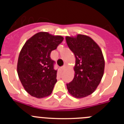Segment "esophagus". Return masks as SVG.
Masks as SVG:
<instances>
[{
    "label": "esophagus",
    "instance_id": "34e87169",
    "mask_svg": "<svg viewBox=\"0 0 124 124\" xmlns=\"http://www.w3.org/2000/svg\"><path fill=\"white\" fill-rule=\"evenodd\" d=\"M65 68H66V65H64L62 66V67H61V69H62V70H64L65 69Z\"/></svg>",
    "mask_w": 124,
    "mask_h": 124
}]
</instances>
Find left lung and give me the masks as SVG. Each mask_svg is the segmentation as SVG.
<instances>
[{"instance_id":"1","label":"left lung","mask_w":124,"mask_h":124,"mask_svg":"<svg viewBox=\"0 0 124 124\" xmlns=\"http://www.w3.org/2000/svg\"><path fill=\"white\" fill-rule=\"evenodd\" d=\"M66 41L76 57L75 76L67 84V89L76 98L86 97L94 92L103 76L105 63L102 53L97 44L87 36L67 37Z\"/></svg>"}]
</instances>
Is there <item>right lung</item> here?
I'll return each mask as SVG.
<instances>
[{"label": "right lung", "mask_w": 124, "mask_h": 124, "mask_svg": "<svg viewBox=\"0 0 124 124\" xmlns=\"http://www.w3.org/2000/svg\"><path fill=\"white\" fill-rule=\"evenodd\" d=\"M63 39L61 36L39 32L23 46L18 57L17 73L24 88L31 95L41 98L52 93L57 82V70L50 53Z\"/></svg>", "instance_id": "1"}]
</instances>
